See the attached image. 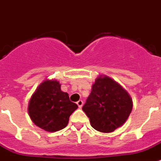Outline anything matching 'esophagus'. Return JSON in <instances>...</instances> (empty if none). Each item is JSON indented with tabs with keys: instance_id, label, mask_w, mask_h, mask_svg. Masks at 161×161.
Here are the masks:
<instances>
[{
	"instance_id": "obj_1",
	"label": "esophagus",
	"mask_w": 161,
	"mask_h": 161,
	"mask_svg": "<svg viewBox=\"0 0 161 161\" xmlns=\"http://www.w3.org/2000/svg\"><path fill=\"white\" fill-rule=\"evenodd\" d=\"M77 105H78L79 108H82V106H83V101H82V100H79V101H77Z\"/></svg>"
}]
</instances>
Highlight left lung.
Instances as JSON below:
<instances>
[{"label":"left lung","instance_id":"8db88e82","mask_svg":"<svg viewBox=\"0 0 161 161\" xmlns=\"http://www.w3.org/2000/svg\"><path fill=\"white\" fill-rule=\"evenodd\" d=\"M133 109V102L119 84L108 77H99L92 85L83 110L92 128L111 133L126 122Z\"/></svg>","mask_w":161,"mask_h":161}]
</instances>
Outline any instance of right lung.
<instances>
[{
    "instance_id": "right-lung-1",
    "label": "right lung",
    "mask_w": 161,
    "mask_h": 161,
    "mask_svg": "<svg viewBox=\"0 0 161 161\" xmlns=\"http://www.w3.org/2000/svg\"><path fill=\"white\" fill-rule=\"evenodd\" d=\"M77 108L68 93L61 91L59 82L46 80L31 97L28 114L39 128L56 132L67 126L69 116Z\"/></svg>"
}]
</instances>
